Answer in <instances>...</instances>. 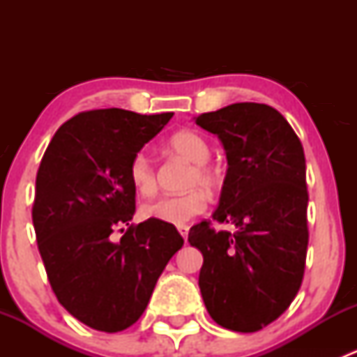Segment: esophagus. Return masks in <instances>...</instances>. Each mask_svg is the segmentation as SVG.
<instances>
[{
    "label": "esophagus",
    "instance_id": "obj_1",
    "mask_svg": "<svg viewBox=\"0 0 357 357\" xmlns=\"http://www.w3.org/2000/svg\"><path fill=\"white\" fill-rule=\"evenodd\" d=\"M188 226H186V225H181V226H178V231L179 233H181V236H183V238H185L186 240V236H188Z\"/></svg>",
    "mask_w": 357,
    "mask_h": 357
}]
</instances>
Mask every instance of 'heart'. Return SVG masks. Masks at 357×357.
Returning <instances> with one entry per match:
<instances>
[{"label": "heart", "mask_w": 357, "mask_h": 357, "mask_svg": "<svg viewBox=\"0 0 357 357\" xmlns=\"http://www.w3.org/2000/svg\"><path fill=\"white\" fill-rule=\"evenodd\" d=\"M169 149L176 155L183 157L193 165L188 178V188H204L212 193L221 185V174L215 167L207 164L211 158V146L207 139L195 131H179L169 139ZM129 179L136 192L149 197L157 190V176L152 158L145 152H138L129 164ZM207 208V195L202 190H192L183 195L160 197V199L143 205L142 214L146 219H157L165 225L181 226Z\"/></svg>", "instance_id": "b5f03b06"}]
</instances>
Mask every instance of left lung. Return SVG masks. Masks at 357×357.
Returning <instances> with one entry per match:
<instances>
[{
    "label": "left lung",
    "mask_w": 357,
    "mask_h": 357,
    "mask_svg": "<svg viewBox=\"0 0 357 357\" xmlns=\"http://www.w3.org/2000/svg\"><path fill=\"white\" fill-rule=\"evenodd\" d=\"M221 139L228 160L212 219L188 233L204 255L199 287L222 328L252 333L289 309L301 289L307 252V188L301 139L264 103H233L195 119Z\"/></svg>",
    "instance_id": "left-lung-1"
}]
</instances>
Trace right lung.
Instances as JSON below:
<instances>
[{
  "instance_id": "obj_1",
  "label": "right lung",
  "mask_w": 357,
  "mask_h": 357,
  "mask_svg": "<svg viewBox=\"0 0 357 357\" xmlns=\"http://www.w3.org/2000/svg\"><path fill=\"white\" fill-rule=\"evenodd\" d=\"M172 115L81 112L60 126L38 169L32 222L50 285L75 319L98 332L138 321L185 243L157 219L129 225L136 211L129 164ZM124 224L130 228L114 241Z\"/></svg>"
}]
</instances>
